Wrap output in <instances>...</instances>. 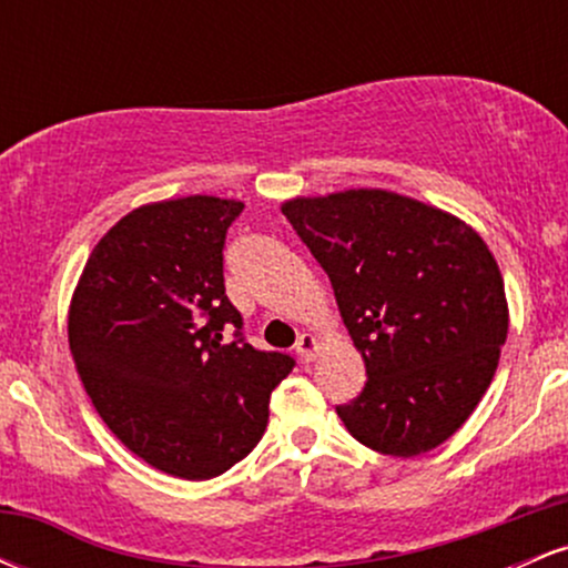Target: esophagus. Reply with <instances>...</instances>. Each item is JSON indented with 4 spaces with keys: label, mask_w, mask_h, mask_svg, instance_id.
<instances>
[{
    "label": "esophagus",
    "mask_w": 568,
    "mask_h": 568,
    "mask_svg": "<svg viewBox=\"0 0 568 568\" xmlns=\"http://www.w3.org/2000/svg\"><path fill=\"white\" fill-rule=\"evenodd\" d=\"M317 349H321V342H317V336H312V334H302V336H298V342H296V355H298V361H302V363L315 361Z\"/></svg>",
    "instance_id": "34e87169"
}]
</instances>
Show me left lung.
Here are the masks:
<instances>
[{
  "instance_id": "left-lung-1",
  "label": "left lung",
  "mask_w": 568,
  "mask_h": 568,
  "mask_svg": "<svg viewBox=\"0 0 568 568\" xmlns=\"http://www.w3.org/2000/svg\"><path fill=\"white\" fill-rule=\"evenodd\" d=\"M283 213L328 275L366 363V387L336 406L344 427L379 454L438 448L484 397L510 325L484 237L387 189L293 197Z\"/></svg>"
}]
</instances>
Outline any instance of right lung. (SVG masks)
Returning <instances> with one entry per match:
<instances>
[{"label":"right lung","mask_w":568,"mask_h":568,"mask_svg":"<svg viewBox=\"0 0 568 568\" xmlns=\"http://www.w3.org/2000/svg\"><path fill=\"white\" fill-rule=\"evenodd\" d=\"M240 200L149 202L98 240L69 306V349L106 427L154 470L207 480L253 452L293 357L253 349L224 288ZM235 325L234 343L220 331Z\"/></svg>","instance_id":"1"}]
</instances>
